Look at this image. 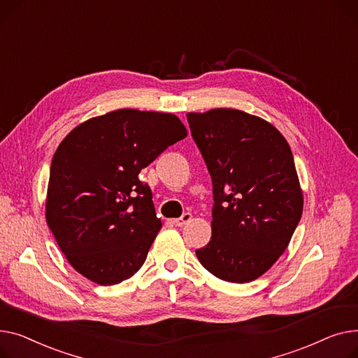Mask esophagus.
I'll use <instances>...</instances> for the list:
<instances>
[{"instance_id": "34e87169", "label": "esophagus", "mask_w": 358, "mask_h": 358, "mask_svg": "<svg viewBox=\"0 0 358 358\" xmlns=\"http://www.w3.org/2000/svg\"><path fill=\"white\" fill-rule=\"evenodd\" d=\"M191 220H192V214L186 213V214H183L180 218H176L173 222H175V225H178V227H183V225H186L187 222H191Z\"/></svg>"}]
</instances>
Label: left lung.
<instances>
[{
    "label": "left lung",
    "mask_w": 358,
    "mask_h": 358,
    "mask_svg": "<svg viewBox=\"0 0 358 358\" xmlns=\"http://www.w3.org/2000/svg\"><path fill=\"white\" fill-rule=\"evenodd\" d=\"M213 179V236L196 250L221 280L248 283L278 262L303 211L290 147L268 121L234 108L186 114Z\"/></svg>",
    "instance_id": "8db88e82"
}]
</instances>
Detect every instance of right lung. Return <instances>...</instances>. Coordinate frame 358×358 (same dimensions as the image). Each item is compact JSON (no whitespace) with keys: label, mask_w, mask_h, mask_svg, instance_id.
I'll use <instances>...</instances> for the list:
<instances>
[{"label":"right lung","mask_w":358,"mask_h":358,"mask_svg":"<svg viewBox=\"0 0 358 358\" xmlns=\"http://www.w3.org/2000/svg\"><path fill=\"white\" fill-rule=\"evenodd\" d=\"M186 136L175 114L122 108L83 121L62 140L50 166L46 222L83 278L111 286L143 266L162 221L138 173Z\"/></svg>","instance_id":"1"}]
</instances>
